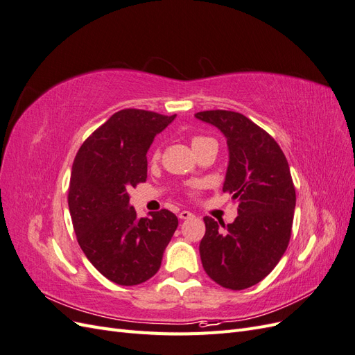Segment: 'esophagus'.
I'll return each mask as SVG.
<instances>
[{
  "label": "esophagus",
  "mask_w": 355,
  "mask_h": 355,
  "mask_svg": "<svg viewBox=\"0 0 355 355\" xmlns=\"http://www.w3.org/2000/svg\"><path fill=\"white\" fill-rule=\"evenodd\" d=\"M191 218H194V213H191L188 210H182L179 213V219H191Z\"/></svg>",
  "instance_id": "1"
}]
</instances>
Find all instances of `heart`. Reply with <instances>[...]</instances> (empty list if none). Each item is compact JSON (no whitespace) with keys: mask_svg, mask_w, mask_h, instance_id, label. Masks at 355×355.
Masks as SVG:
<instances>
[{"mask_svg":"<svg viewBox=\"0 0 355 355\" xmlns=\"http://www.w3.org/2000/svg\"><path fill=\"white\" fill-rule=\"evenodd\" d=\"M202 141H206V137H200V136H197V137H194L192 139V145H196V144H198V142H202ZM158 155V153H155V157ZM200 182H192V184L189 185V189L191 191H194V189H197V188H200Z\"/></svg>","mask_w":355,"mask_h":355,"instance_id":"obj_1","label":"heart"}]
</instances>
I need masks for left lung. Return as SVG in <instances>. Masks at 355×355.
Segmentation results:
<instances>
[{
  "label": "left lung",
  "instance_id": "8db88e82",
  "mask_svg": "<svg viewBox=\"0 0 355 355\" xmlns=\"http://www.w3.org/2000/svg\"><path fill=\"white\" fill-rule=\"evenodd\" d=\"M196 118L227 137L230 161L222 189L239 201V216L227 227L204 218L201 263L219 286L243 290L263 280L287 249L296 206L292 175L282 148L243 114L216 110Z\"/></svg>",
  "mask_w": 355,
  "mask_h": 355
}]
</instances>
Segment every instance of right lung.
Listing matches in <instances>:
<instances>
[{"label":"right lung","instance_id":"right-lung-1","mask_svg":"<svg viewBox=\"0 0 355 355\" xmlns=\"http://www.w3.org/2000/svg\"><path fill=\"white\" fill-rule=\"evenodd\" d=\"M144 110H121L94 130L75 155L68 204L84 254L103 277L136 286L154 277L178 228L176 214L137 218L128 189L146 180V153L175 120Z\"/></svg>","mask_w":355,"mask_h":355}]
</instances>
